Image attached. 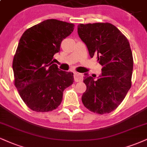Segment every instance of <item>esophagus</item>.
<instances>
[{"label": "esophagus", "instance_id": "1", "mask_svg": "<svg viewBox=\"0 0 147 147\" xmlns=\"http://www.w3.org/2000/svg\"><path fill=\"white\" fill-rule=\"evenodd\" d=\"M74 79L76 82H79V81H82L84 79V75L83 74L79 73V72H75L74 73Z\"/></svg>", "mask_w": 147, "mask_h": 147}]
</instances>
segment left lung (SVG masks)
Listing matches in <instances>:
<instances>
[{
    "label": "left lung",
    "instance_id": "8db88e82",
    "mask_svg": "<svg viewBox=\"0 0 147 147\" xmlns=\"http://www.w3.org/2000/svg\"><path fill=\"white\" fill-rule=\"evenodd\" d=\"M79 38L87 46L90 57H97L102 66L98 79L85 74L86 91L81 100L86 108L94 113H110L124 100L131 86L134 60L129 42L110 23L80 24Z\"/></svg>",
    "mask_w": 147,
    "mask_h": 147
}]
</instances>
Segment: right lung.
<instances>
[{
	"instance_id": "1",
	"label": "right lung",
	"mask_w": 147,
	"mask_h": 147,
	"mask_svg": "<svg viewBox=\"0 0 147 147\" xmlns=\"http://www.w3.org/2000/svg\"><path fill=\"white\" fill-rule=\"evenodd\" d=\"M74 26L49 19L26 30L20 39L12 65L14 84L33 111L55 109L62 101L63 90L73 84V73L59 70L53 59Z\"/></svg>"
}]
</instances>
